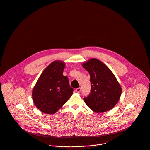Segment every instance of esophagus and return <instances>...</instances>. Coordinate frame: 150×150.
Masks as SVG:
<instances>
[{
	"label": "esophagus",
	"instance_id": "esophagus-1",
	"mask_svg": "<svg viewBox=\"0 0 150 150\" xmlns=\"http://www.w3.org/2000/svg\"><path fill=\"white\" fill-rule=\"evenodd\" d=\"M76 91L77 93H79L81 91V88L79 87V88H77V89L76 90Z\"/></svg>",
	"mask_w": 150,
	"mask_h": 150
}]
</instances>
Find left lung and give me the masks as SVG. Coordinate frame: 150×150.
Wrapping results in <instances>:
<instances>
[{
	"label": "left lung",
	"instance_id": "obj_1",
	"mask_svg": "<svg viewBox=\"0 0 150 150\" xmlns=\"http://www.w3.org/2000/svg\"><path fill=\"white\" fill-rule=\"evenodd\" d=\"M89 73L91 93L84 100L94 112L103 113L118 102L122 88L112 71L100 60L92 58L82 64Z\"/></svg>",
	"mask_w": 150,
	"mask_h": 150
}]
</instances>
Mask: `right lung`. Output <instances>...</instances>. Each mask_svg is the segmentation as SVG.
Returning <instances> with one entry per match:
<instances>
[{"label":"right lung","instance_id":"obj_1","mask_svg":"<svg viewBox=\"0 0 150 150\" xmlns=\"http://www.w3.org/2000/svg\"><path fill=\"white\" fill-rule=\"evenodd\" d=\"M65 63L61 60L52 62L43 71L32 92L33 100L42 112L53 114L70 98L73 89L67 76L63 74Z\"/></svg>","mask_w":150,"mask_h":150}]
</instances>
